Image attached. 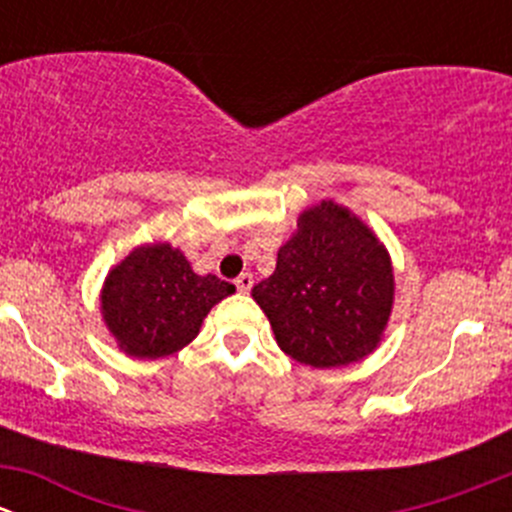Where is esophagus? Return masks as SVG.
<instances>
[{"mask_svg":"<svg viewBox=\"0 0 512 512\" xmlns=\"http://www.w3.org/2000/svg\"><path fill=\"white\" fill-rule=\"evenodd\" d=\"M252 285H255V280H252V275H250V272H242V275L237 277V280H235V287H237V292H242V294H247V292H250Z\"/></svg>","mask_w":512,"mask_h":512,"instance_id":"obj_1","label":"esophagus"}]
</instances>
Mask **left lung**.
Listing matches in <instances>:
<instances>
[{
	"mask_svg": "<svg viewBox=\"0 0 512 512\" xmlns=\"http://www.w3.org/2000/svg\"><path fill=\"white\" fill-rule=\"evenodd\" d=\"M277 344L314 369L347 366L379 347L394 304V270L379 237L334 200L304 210L252 287Z\"/></svg>",
	"mask_w": 512,
	"mask_h": 512,
	"instance_id": "8db88e82",
	"label": "left lung"
}]
</instances>
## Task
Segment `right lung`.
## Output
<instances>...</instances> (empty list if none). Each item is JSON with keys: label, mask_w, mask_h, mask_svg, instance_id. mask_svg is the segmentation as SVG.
I'll list each match as a JSON object with an SVG mask.
<instances>
[{"label": "right lung", "mask_w": 512, "mask_h": 512, "mask_svg": "<svg viewBox=\"0 0 512 512\" xmlns=\"http://www.w3.org/2000/svg\"><path fill=\"white\" fill-rule=\"evenodd\" d=\"M235 292L215 275H195L168 242L141 245L123 257L101 289L108 332L128 356L160 359L188 347L210 309Z\"/></svg>", "instance_id": "1"}]
</instances>
